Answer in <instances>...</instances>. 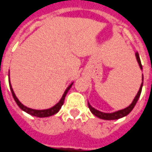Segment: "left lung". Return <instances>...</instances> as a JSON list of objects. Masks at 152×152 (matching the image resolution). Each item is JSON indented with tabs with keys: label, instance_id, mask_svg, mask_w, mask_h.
<instances>
[{
	"label": "left lung",
	"instance_id": "1",
	"mask_svg": "<svg viewBox=\"0 0 152 152\" xmlns=\"http://www.w3.org/2000/svg\"><path fill=\"white\" fill-rule=\"evenodd\" d=\"M135 58H136V60H137V63L140 66V69H142V65H141V63H140V56L138 54V53H135ZM142 86H143V74H142V83L140 84V87L139 88V91L137 92L135 97L134 98L133 101L131 103V104L128 107H126L125 109H122V110H117V111L111 112V113H106V112H102L100 110H98L95 108L94 107L88 102V105L90 111L92 113L93 115H94L95 116H97L98 118L99 119H102V120H107V121H112V120H118V119H121V118H123V117L126 116L127 115H129L131 112V110H133V108L135 107V104L137 102L138 99L140 98V93H141V89H142Z\"/></svg>",
	"mask_w": 152,
	"mask_h": 152
}]
</instances>
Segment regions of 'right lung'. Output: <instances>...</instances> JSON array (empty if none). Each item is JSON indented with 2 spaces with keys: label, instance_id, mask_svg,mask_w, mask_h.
Masks as SVG:
<instances>
[{
  "label": "right lung",
  "instance_id": "1",
  "mask_svg": "<svg viewBox=\"0 0 152 152\" xmlns=\"http://www.w3.org/2000/svg\"><path fill=\"white\" fill-rule=\"evenodd\" d=\"M8 77H9V85H10L11 91H12V96H13L15 101H16V103L17 104V105L20 107V109H21L23 111H25L26 113H27V114H29V115H33V116L39 117V118L52 116V115H53L57 114L58 112L59 111V110L61 109L62 105L64 104V99H65V96H66L67 93L69 92V90L70 89V88H71V86H72L73 83H74V82H73V83H71L69 84V86H68V88L65 89L64 94H63L62 98L60 99L59 101L55 105H53V107H51V108H48V109H46V110H34V109H31V108H28V107L25 106L23 104H21V103L19 101V99H18L17 96H16L15 93L13 91V88H12V87L11 81H10V74H8Z\"/></svg>",
  "mask_w": 152,
  "mask_h": 152
}]
</instances>
